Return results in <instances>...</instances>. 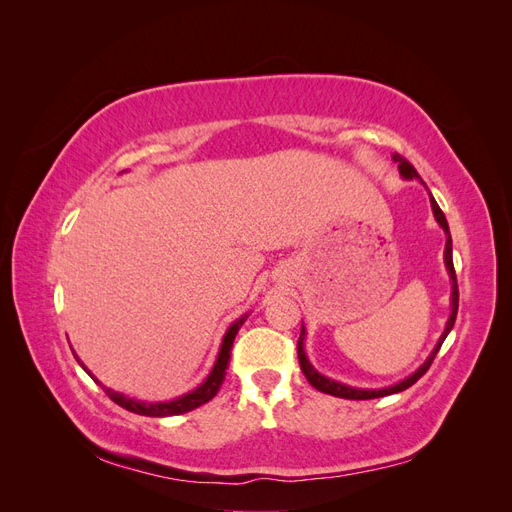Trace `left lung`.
Wrapping results in <instances>:
<instances>
[{
    "label": "left lung",
    "instance_id": "left-lung-1",
    "mask_svg": "<svg viewBox=\"0 0 512 512\" xmlns=\"http://www.w3.org/2000/svg\"><path fill=\"white\" fill-rule=\"evenodd\" d=\"M393 162H397L399 166V175L404 177V179H418V173L414 170V166L408 162V160H404L399 156V153H393ZM431 196V194H429ZM429 203H431V211H433V218H436V222L440 224V228L444 230V235H446V245H444V265H446V271H448V277H451V316H448V320H446V327H444V331H442V335H440V339H438V344L433 346V350H431V354L427 356L425 359V363L418 367L414 374H410L408 378H404V380H399V382H395V384H391V386H384V389H356V386H348V384H344V382H337V380H331V378H327V376H322L320 371L309 363V359H307V354H305V327H301V335H299V344H297V352H299V363H301V369H303V374H305V378H307V382L314 386L316 391H320V393H327V395H333V397H342V399H376V397H386V395H393V393H401V391H406L408 386H412L418 378H421L425 371L429 369V365L433 363V359H436V354H438V350H440V346L444 344V339H446V335L451 333V329H453V324H455V318H457V309H459V288H457V275H455V267H453V241H451V230H448V222H446V218H444V213H442V209L438 207V203H436V198H429Z\"/></svg>",
    "mask_w": 512,
    "mask_h": 512
}]
</instances>
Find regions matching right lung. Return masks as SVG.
Masks as SVG:
<instances>
[{
  "mask_svg": "<svg viewBox=\"0 0 512 512\" xmlns=\"http://www.w3.org/2000/svg\"><path fill=\"white\" fill-rule=\"evenodd\" d=\"M247 320V314H243L239 320H235L228 327V331L224 333V339H222V346H220V352H218V359H215L213 363V369L209 371V376L203 380V384H198L194 391L185 393L177 399H170V401H141V399H132V397H126L123 393H117L113 389H106V386H102V389L106 391V395L111 397L117 406L126 408L134 414H143V416H175V414H185L190 412L198 406L207 404L209 399H213L215 395H218L220 386L224 382V376H226V369H228V361H230V350H232V342H235V337L239 333V329L243 327V322ZM74 352V350H72ZM74 359L79 361V365L87 371V374L94 378L98 384H102L91 371L85 367V363L79 359V356L74 354Z\"/></svg>",
  "mask_w": 512,
  "mask_h": 512,
  "instance_id": "obj_1",
  "label": "right lung"
}]
</instances>
